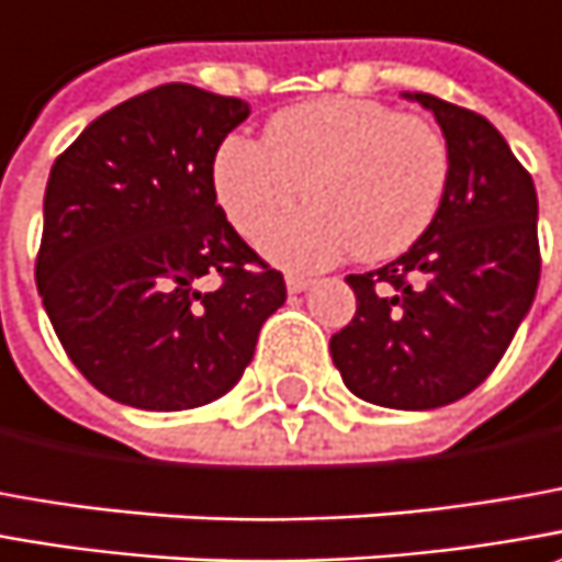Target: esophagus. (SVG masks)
Segmentation results:
<instances>
[{
	"label": "esophagus",
	"instance_id": "34e87169",
	"mask_svg": "<svg viewBox=\"0 0 562 562\" xmlns=\"http://www.w3.org/2000/svg\"><path fill=\"white\" fill-rule=\"evenodd\" d=\"M311 282H314L311 277H299V273H289V277H285V289H289L292 295H299V292H304V289H307Z\"/></svg>",
	"mask_w": 562,
	"mask_h": 562
}]
</instances>
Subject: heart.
Returning <instances> with one entry per match:
<instances>
[{
    "mask_svg": "<svg viewBox=\"0 0 562 562\" xmlns=\"http://www.w3.org/2000/svg\"><path fill=\"white\" fill-rule=\"evenodd\" d=\"M448 173L432 121L345 95L285 108L261 143L233 133L211 161L217 204L245 239H258L305 186L308 207L261 243L285 270H323L351 251L363 261L404 255L436 221Z\"/></svg>",
    "mask_w": 562,
    "mask_h": 562,
    "instance_id": "obj_1",
    "label": "heart"
}]
</instances>
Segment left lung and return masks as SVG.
<instances>
[{"mask_svg": "<svg viewBox=\"0 0 562 562\" xmlns=\"http://www.w3.org/2000/svg\"><path fill=\"white\" fill-rule=\"evenodd\" d=\"M436 114L451 173L432 226L392 263L351 273L358 314L329 339L345 385L392 411H432L482 385L541 277L529 170L482 114L404 92Z\"/></svg>", "mask_w": 562, "mask_h": 562, "instance_id": "left-lung-1", "label": "left lung"}]
</instances>
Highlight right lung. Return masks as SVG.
Wrapping results in <instances>:
<instances>
[{
    "label": "right lung",
    "instance_id": "add662e5",
    "mask_svg": "<svg viewBox=\"0 0 562 562\" xmlns=\"http://www.w3.org/2000/svg\"><path fill=\"white\" fill-rule=\"evenodd\" d=\"M248 102L165 83L105 111L58 155L43 199L36 289L74 367L139 411L226 395L285 301L211 183ZM204 276H221L207 293Z\"/></svg>",
    "mask_w": 562,
    "mask_h": 562
}]
</instances>
